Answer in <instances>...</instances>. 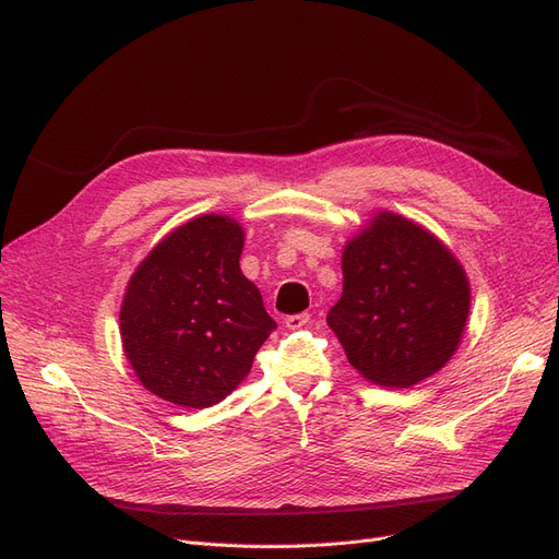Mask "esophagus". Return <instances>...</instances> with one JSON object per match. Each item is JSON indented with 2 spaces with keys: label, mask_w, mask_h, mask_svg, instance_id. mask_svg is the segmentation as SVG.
<instances>
[{
  "label": "esophagus",
  "mask_w": 559,
  "mask_h": 559,
  "mask_svg": "<svg viewBox=\"0 0 559 559\" xmlns=\"http://www.w3.org/2000/svg\"><path fill=\"white\" fill-rule=\"evenodd\" d=\"M308 321H310V314H308V312L289 314V317H285V326H287L289 331H299V329L308 326Z\"/></svg>",
  "instance_id": "esophagus-1"
}]
</instances>
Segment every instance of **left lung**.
Here are the masks:
<instances>
[{"instance_id": "1", "label": "left lung", "mask_w": 559, "mask_h": 559, "mask_svg": "<svg viewBox=\"0 0 559 559\" xmlns=\"http://www.w3.org/2000/svg\"><path fill=\"white\" fill-rule=\"evenodd\" d=\"M342 274L329 326L365 380L405 390L453 358L472 308V285L437 235L378 211L344 245Z\"/></svg>"}]
</instances>
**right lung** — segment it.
Masks as SVG:
<instances>
[{"instance_id":"right-lung-1","label":"right lung","mask_w":559,"mask_h":559,"mask_svg":"<svg viewBox=\"0 0 559 559\" xmlns=\"http://www.w3.org/2000/svg\"><path fill=\"white\" fill-rule=\"evenodd\" d=\"M245 228L199 215L146 253L129 278L120 335L144 390L179 407H211L251 371L276 321L242 274Z\"/></svg>"}]
</instances>
